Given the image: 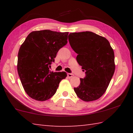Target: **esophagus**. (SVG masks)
<instances>
[{
	"instance_id": "obj_1",
	"label": "esophagus",
	"mask_w": 133,
	"mask_h": 133,
	"mask_svg": "<svg viewBox=\"0 0 133 133\" xmlns=\"http://www.w3.org/2000/svg\"><path fill=\"white\" fill-rule=\"evenodd\" d=\"M73 76H74V75L71 74V73H68V74H67V77L69 78H72L73 77Z\"/></svg>"
}]
</instances>
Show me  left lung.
I'll use <instances>...</instances> for the list:
<instances>
[{"label": "left lung", "mask_w": 133, "mask_h": 133, "mask_svg": "<svg viewBox=\"0 0 133 133\" xmlns=\"http://www.w3.org/2000/svg\"><path fill=\"white\" fill-rule=\"evenodd\" d=\"M70 46L78 54L77 61L85 71L79 86L74 88L83 101L98 99L106 92L115 69L114 52L107 39L90 32H72L69 35Z\"/></svg>", "instance_id": "left-lung-1"}]
</instances>
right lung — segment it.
I'll return each mask as SVG.
<instances>
[{
	"mask_svg": "<svg viewBox=\"0 0 133 133\" xmlns=\"http://www.w3.org/2000/svg\"><path fill=\"white\" fill-rule=\"evenodd\" d=\"M68 34L49 30L35 31L29 34L20 47L18 74L24 91L34 99H49L67 77L66 72L50 71L49 66L54 62L59 49L67 44Z\"/></svg>",
	"mask_w": 133,
	"mask_h": 133,
	"instance_id": "1",
	"label": "right lung"
}]
</instances>
